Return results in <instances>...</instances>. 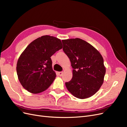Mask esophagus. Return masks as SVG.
I'll list each match as a JSON object with an SVG mask.
<instances>
[{"instance_id": "esophagus-1", "label": "esophagus", "mask_w": 127, "mask_h": 127, "mask_svg": "<svg viewBox=\"0 0 127 127\" xmlns=\"http://www.w3.org/2000/svg\"><path fill=\"white\" fill-rule=\"evenodd\" d=\"M63 74V72H62V71H60V72H58V75H59V76H62Z\"/></svg>"}]
</instances>
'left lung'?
<instances>
[{"instance_id":"1","label":"left lung","mask_w":127,"mask_h":127,"mask_svg":"<svg viewBox=\"0 0 127 127\" xmlns=\"http://www.w3.org/2000/svg\"><path fill=\"white\" fill-rule=\"evenodd\" d=\"M62 42L63 51L73 68L72 79L65 83L67 90L77 98L92 96L100 88L105 74L102 56L91 44L79 38Z\"/></svg>"}]
</instances>
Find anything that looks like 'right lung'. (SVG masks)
Masks as SVG:
<instances>
[{
	"label": "right lung",
	"instance_id": "right-lung-1",
	"mask_svg": "<svg viewBox=\"0 0 127 127\" xmlns=\"http://www.w3.org/2000/svg\"><path fill=\"white\" fill-rule=\"evenodd\" d=\"M62 48L60 39L49 35L37 38L26 48L16 67L18 79L25 90L39 93L51 85L56 75L51 57Z\"/></svg>",
	"mask_w": 127,
	"mask_h": 127
}]
</instances>
